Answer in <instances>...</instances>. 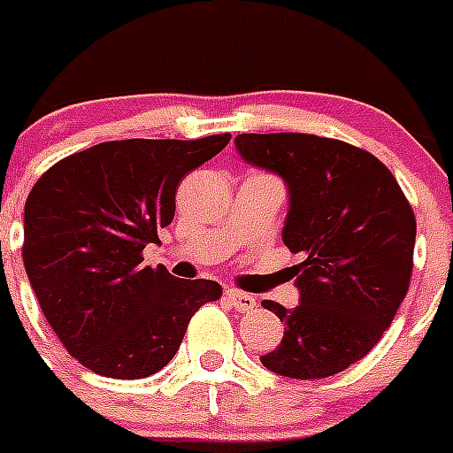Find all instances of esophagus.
<instances>
[{"label": "esophagus", "instance_id": "obj_1", "mask_svg": "<svg viewBox=\"0 0 453 453\" xmlns=\"http://www.w3.org/2000/svg\"><path fill=\"white\" fill-rule=\"evenodd\" d=\"M224 298H226V303H229L234 310H238V312H249V310L256 305V298L251 296V294L238 292V289H226Z\"/></svg>", "mask_w": 453, "mask_h": 453}]
</instances>
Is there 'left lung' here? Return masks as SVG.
I'll list each match as a JSON object with an SVG mask.
<instances>
[{
  "label": "left lung",
  "mask_w": 453,
  "mask_h": 453,
  "mask_svg": "<svg viewBox=\"0 0 453 453\" xmlns=\"http://www.w3.org/2000/svg\"><path fill=\"white\" fill-rule=\"evenodd\" d=\"M235 150L283 180V242L305 256L294 267L296 308L263 301L285 323V334L260 362L292 380L337 375L371 352L404 301L416 215L391 170L343 141L238 134Z\"/></svg>",
  "instance_id": "1"
}]
</instances>
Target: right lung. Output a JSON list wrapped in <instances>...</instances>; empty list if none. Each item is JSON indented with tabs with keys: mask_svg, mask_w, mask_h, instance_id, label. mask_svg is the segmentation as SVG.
Instances as JSON below:
<instances>
[{
	"mask_svg": "<svg viewBox=\"0 0 453 453\" xmlns=\"http://www.w3.org/2000/svg\"><path fill=\"white\" fill-rule=\"evenodd\" d=\"M231 134L91 145L49 168L24 206V267L66 352L98 375L141 380L175 357L215 280L141 267L175 218V193Z\"/></svg>",
	"mask_w": 453,
	"mask_h": 453,
	"instance_id": "right-lung-1",
	"label": "right lung"
}]
</instances>
